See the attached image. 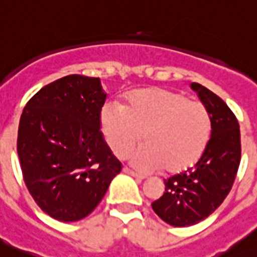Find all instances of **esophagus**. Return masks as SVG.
<instances>
[{
    "label": "esophagus",
    "mask_w": 257,
    "mask_h": 257,
    "mask_svg": "<svg viewBox=\"0 0 257 257\" xmlns=\"http://www.w3.org/2000/svg\"><path fill=\"white\" fill-rule=\"evenodd\" d=\"M122 172H124V173H126V175H129V176H133V177H136V179H139V180H144L145 179L144 175H141V173H137V172L132 171V169H129L128 167H124V168H122Z\"/></svg>",
    "instance_id": "1"
}]
</instances>
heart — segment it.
I'll return each mask as SVG.
<instances>
[{"label": "heart", "instance_id": "b5f03b06", "mask_svg": "<svg viewBox=\"0 0 257 257\" xmlns=\"http://www.w3.org/2000/svg\"><path fill=\"white\" fill-rule=\"evenodd\" d=\"M101 128L109 148L124 157L141 140L145 144L131 155L133 167L145 172L164 168L180 173L200 160L211 137V114L200 101L188 100L164 88L141 89L126 96L122 106L106 104Z\"/></svg>", "mask_w": 257, "mask_h": 257}]
</instances>
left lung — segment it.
Instances as JSON below:
<instances>
[{"instance_id": "left-lung-1", "label": "left lung", "mask_w": 257, "mask_h": 257, "mask_svg": "<svg viewBox=\"0 0 257 257\" xmlns=\"http://www.w3.org/2000/svg\"><path fill=\"white\" fill-rule=\"evenodd\" d=\"M197 93L211 114V139L192 168L164 180L165 192L153 201L156 215L173 227H189L220 207L231 191L241 157L239 122L219 96L197 82Z\"/></svg>"}]
</instances>
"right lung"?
I'll list each match as a JSON object with an SVG mask.
<instances>
[{
  "mask_svg": "<svg viewBox=\"0 0 257 257\" xmlns=\"http://www.w3.org/2000/svg\"><path fill=\"white\" fill-rule=\"evenodd\" d=\"M100 78L70 74L34 94L20 118L17 152L38 207L60 221L92 213L121 171L100 131Z\"/></svg>",
  "mask_w": 257,
  "mask_h": 257,
  "instance_id": "obj_1",
  "label": "right lung"
}]
</instances>
